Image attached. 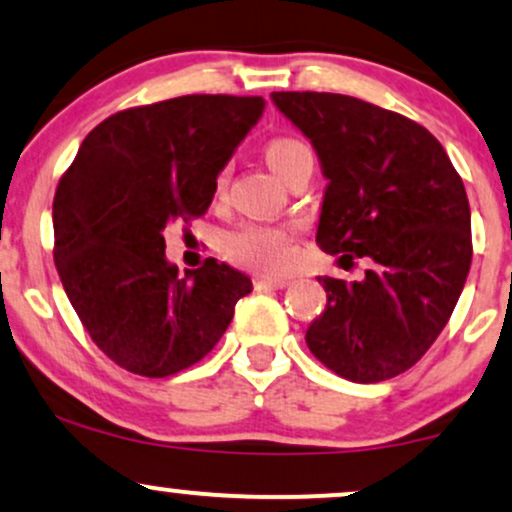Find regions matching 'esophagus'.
<instances>
[{"mask_svg": "<svg viewBox=\"0 0 512 512\" xmlns=\"http://www.w3.org/2000/svg\"><path fill=\"white\" fill-rule=\"evenodd\" d=\"M291 281L286 279V276H257L255 279V286L257 289H286Z\"/></svg>", "mask_w": 512, "mask_h": 512, "instance_id": "esophagus-1", "label": "esophagus"}]
</instances>
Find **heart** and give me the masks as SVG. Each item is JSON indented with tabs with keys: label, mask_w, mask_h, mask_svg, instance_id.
I'll return each mask as SVG.
<instances>
[{
	"label": "heart",
	"mask_w": 512,
	"mask_h": 512,
	"mask_svg": "<svg viewBox=\"0 0 512 512\" xmlns=\"http://www.w3.org/2000/svg\"><path fill=\"white\" fill-rule=\"evenodd\" d=\"M303 154H310L308 146L291 137L272 139L264 149L267 163L276 175H284L291 163ZM223 252L245 267L260 269V272H279L291 260V233L289 228L272 226V223H243L226 233Z\"/></svg>",
	"instance_id": "obj_1"
}]
</instances>
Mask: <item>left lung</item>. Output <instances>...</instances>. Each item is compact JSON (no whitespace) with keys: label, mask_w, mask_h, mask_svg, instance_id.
I'll use <instances>...</instances> for the list:
<instances>
[{"label":"left lung","mask_w":512,"mask_h":512,"mask_svg":"<svg viewBox=\"0 0 512 512\" xmlns=\"http://www.w3.org/2000/svg\"><path fill=\"white\" fill-rule=\"evenodd\" d=\"M313 144L327 187L315 240L366 257L361 281L317 276L327 305L305 344L351 383L414 366L448 325L472 264L462 178L426 127L342 93H272Z\"/></svg>","instance_id":"obj_1"}]
</instances>
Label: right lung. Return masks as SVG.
Masks as SVG:
<instances>
[{
    "instance_id": "obj_1",
    "label": "right lung",
    "mask_w": 512,
    "mask_h": 512,
    "mask_svg": "<svg viewBox=\"0 0 512 512\" xmlns=\"http://www.w3.org/2000/svg\"><path fill=\"white\" fill-rule=\"evenodd\" d=\"M264 98L180 96L110 115L79 146L52 202L55 264L105 356L168 378L202 361L252 291L216 262L178 276L163 228L202 216Z\"/></svg>"
}]
</instances>
